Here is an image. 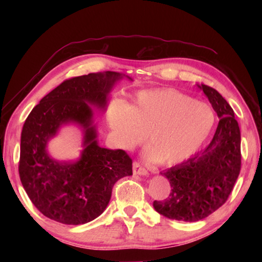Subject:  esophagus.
Returning <instances> with one entry per match:
<instances>
[{"label":"esophagus","instance_id":"34e87169","mask_svg":"<svg viewBox=\"0 0 262 262\" xmlns=\"http://www.w3.org/2000/svg\"><path fill=\"white\" fill-rule=\"evenodd\" d=\"M133 171H134V174H139V176H148V171L145 170L143 166H141L139 163H134L133 164Z\"/></svg>","mask_w":262,"mask_h":262}]
</instances>
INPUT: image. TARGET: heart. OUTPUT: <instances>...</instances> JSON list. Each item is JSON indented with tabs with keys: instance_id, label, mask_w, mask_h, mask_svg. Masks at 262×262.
I'll list each match as a JSON object with an SVG mask.
<instances>
[{
	"instance_id": "obj_1",
	"label": "heart",
	"mask_w": 262,
	"mask_h": 262,
	"mask_svg": "<svg viewBox=\"0 0 262 262\" xmlns=\"http://www.w3.org/2000/svg\"><path fill=\"white\" fill-rule=\"evenodd\" d=\"M108 122L115 141L130 149L148 137L144 156L164 165H177L193 157L206 143L215 126L209 105L173 89L144 91L134 103L115 101Z\"/></svg>"
}]
</instances>
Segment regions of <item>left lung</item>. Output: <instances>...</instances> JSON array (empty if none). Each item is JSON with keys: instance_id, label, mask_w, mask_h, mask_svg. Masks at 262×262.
<instances>
[{"instance_id": "1", "label": "left lung", "mask_w": 262, "mask_h": 262, "mask_svg": "<svg viewBox=\"0 0 262 262\" xmlns=\"http://www.w3.org/2000/svg\"><path fill=\"white\" fill-rule=\"evenodd\" d=\"M220 118L209 145L161 174L171 185L170 195L154 201L155 210L171 220L206 219L228 200L241 172V129L231 106L215 89L198 85Z\"/></svg>"}]
</instances>
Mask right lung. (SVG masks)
I'll use <instances>...</instances> for the list:
<instances>
[{
	"instance_id": "1",
	"label": "right lung",
	"mask_w": 262,
	"mask_h": 262,
	"mask_svg": "<svg viewBox=\"0 0 262 262\" xmlns=\"http://www.w3.org/2000/svg\"><path fill=\"white\" fill-rule=\"evenodd\" d=\"M125 77L132 81L115 72L67 79L43 97L25 120L20 181L35 208L48 219L68 225L94 221L107 207L114 184L133 174V162L123 150L98 144L92 107L106 111L111 91ZM70 124L81 129L83 149L77 161H59L48 152V143Z\"/></svg>"
}]
</instances>
